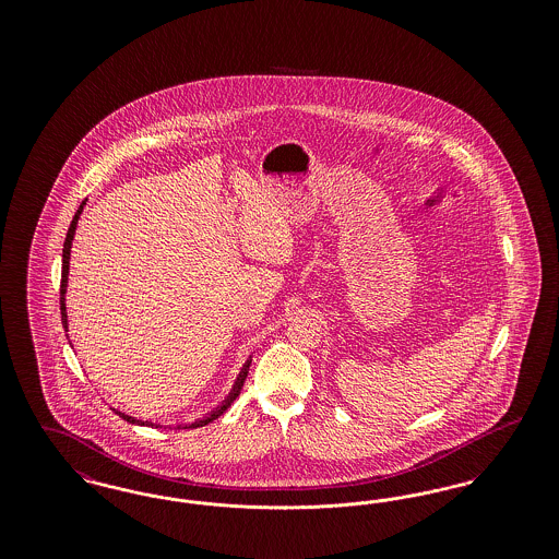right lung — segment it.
I'll return each mask as SVG.
<instances>
[{
    "mask_svg": "<svg viewBox=\"0 0 559 559\" xmlns=\"http://www.w3.org/2000/svg\"><path fill=\"white\" fill-rule=\"evenodd\" d=\"M83 205H85V201L81 203L80 210L75 213V217H73V222H71V226H69V233H67V239H64V249H62V278H60V314H62V324H64V329H67V304H64V293H67V281H69V260H71V242H73V237H75V228H78V222H80L81 212H83ZM249 365H251V360H247L245 362V367L240 369L239 377H237V381H235V388H233V392L228 394V399L224 400L215 411H212L207 417H203V419H197L194 424H182V426H178V429H190V427H203L207 426V424H212L213 419H217L224 411H228V406L235 402V400L239 399L240 390H242V383H245V379H247V372H249ZM115 411V408H112ZM121 419H126L128 424H135V426H155V424H151V421H142V419H135V417H130V415H126V413H121V411H115Z\"/></svg>",
    "mask_w": 559,
    "mask_h": 559,
    "instance_id": "1",
    "label": "right lung"
}]
</instances>
